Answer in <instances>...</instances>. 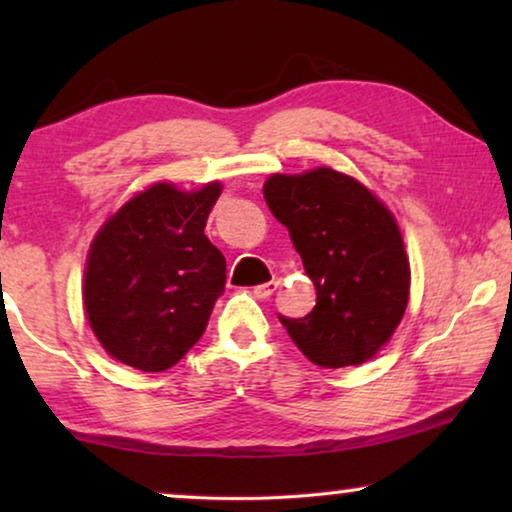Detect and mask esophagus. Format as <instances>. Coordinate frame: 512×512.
<instances>
[{"label": "esophagus", "mask_w": 512, "mask_h": 512, "mask_svg": "<svg viewBox=\"0 0 512 512\" xmlns=\"http://www.w3.org/2000/svg\"><path fill=\"white\" fill-rule=\"evenodd\" d=\"M277 286H279V282H275V279H272V282L258 284V286H254V296L256 298H270L272 293L277 291Z\"/></svg>", "instance_id": "34e87169"}]
</instances>
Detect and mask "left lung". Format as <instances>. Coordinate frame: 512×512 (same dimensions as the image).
I'll return each instance as SVG.
<instances>
[{
    "instance_id": "left-lung-1",
    "label": "left lung",
    "mask_w": 512,
    "mask_h": 512,
    "mask_svg": "<svg viewBox=\"0 0 512 512\" xmlns=\"http://www.w3.org/2000/svg\"><path fill=\"white\" fill-rule=\"evenodd\" d=\"M263 198L317 289L310 314H279L286 333L321 368L368 361L408 307L410 263L394 216L366 186L331 167L272 174Z\"/></svg>"
}]
</instances>
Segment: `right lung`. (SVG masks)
<instances>
[{"label": "right lung", "instance_id": "obj_1", "mask_svg": "<svg viewBox=\"0 0 512 512\" xmlns=\"http://www.w3.org/2000/svg\"><path fill=\"white\" fill-rule=\"evenodd\" d=\"M221 184L146 188L104 223L90 247L83 305L102 347L146 373L172 368L205 333L226 286V258L205 226Z\"/></svg>", "mask_w": 512, "mask_h": 512}]
</instances>
